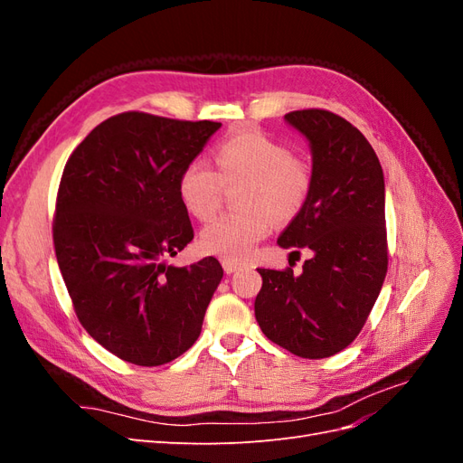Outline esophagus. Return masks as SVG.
<instances>
[{"instance_id":"obj_1","label":"esophagus","mask_w":463,"mask_h":463,"mask_svg":"<svg viewBox=\"0 0 463 463\" xmlns=\"http://www.w3.org/2000/svg\"><path fill=\"white\" fill-rule=\"evenodd\" d=\"M222 266L223 270H226V274H233L235 270L241 269V262H235V260H222Z\"/></svg>"}]
</instances>
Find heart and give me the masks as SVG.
I'll list each match as a JSON object with an SVG mask.
<instances>
[{
  "instance_id": "b5f03b06",
  "label": "heart",
  "mask_w": 463,
  "mask_h": 463,
  "mask_svg": "<svg viewBox=\"0 0 463 463\" xmlns=\"http://www.w3.org/2000/svg\"><path fill=\"white\" fill-rule=\"evenodd\" d=\"M218 172L206 160H193L179 177V199L199 220H210L220 208L222 181H243L237 191L240 213L220 216L201 233V247L223 260L240 262L250 255L276 222L296 218L313 187V165L291 154L276 138L259 133H235L216 146Z\"/></svg>"
}]
</instances>
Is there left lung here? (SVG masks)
Here are the masks:
<instances>
[{
  "instance_id": "obj_1",
  "label": "left lung",
  "mask_w": 463,
  "mask_h": 463,
  "mask_svg": "<svg viewBox=\"0 0 463 463\" xmlns=\"http://www.w3.org/2000/svg\"><path fill=\"white\" fill-rule=\"evenodd\" d=\"M286 121L307 137L313 187L278 245L311 250L303 272L259 269L255 317L266 338L305 359L352 344L388 270L384 174L363 133L328 109H298Z\"/></svg>"
}]
</instances>
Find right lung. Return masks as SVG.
Returning a JSON list of instances; mask_svg holds the SVG:
<instances>
[{
	"instance_id": "add662e5",
	"label": "right lung",
	"mask_w": 463,
	"mask_h": 463,
	"mask_svg": "<svg viewBox=\"0 0 463 463\" xmlns=\"http://www.w3.org/2000/svg\"><path fill=\"white\" fill-rule=\"evenodd\" d=\"M222 123L125 111L94 128L60 181L53 247L77 318L116 357L170 363L197 342L223 276L206 257L172 266L193 240L179 177Z\"/></svg>"
}]
</instances>
